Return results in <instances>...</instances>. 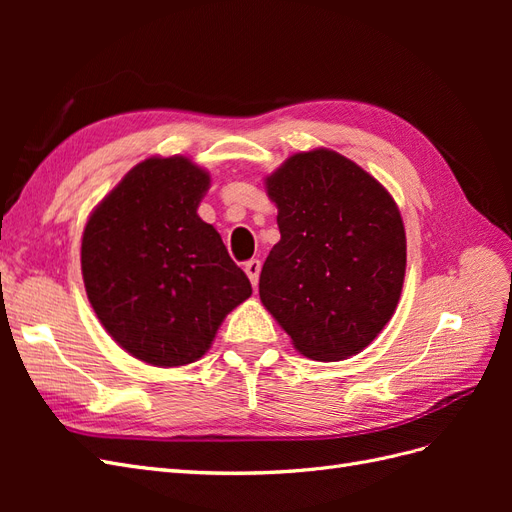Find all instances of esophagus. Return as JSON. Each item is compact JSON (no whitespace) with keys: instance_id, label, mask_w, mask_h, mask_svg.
<instances>
[{"instance_id":"34e87169","label":"esophagus","mask_w":512,"mask_h":512,"mask_svg":"<svg viewBox=\"0 0 512 512\" xmlns=\"http://www.w3.org/2000/svg\"><path fill=\"white\" fill-rule=\"evenodd\" d=\"M245 273H247V277H250V282H252V286L256 288L258 286V275H260V260L258 258H252V260H247L245 262Z\"/></svg>"}]
</instances>
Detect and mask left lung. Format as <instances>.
I'll return each mask as SVG.
<instances>
[{"mask_svg": "<svg viewBox=\"0 0 512 512\" xmlns=\"http://www.w3.org/2000/svg\"><path fill=\"white\" fill-rule=\"evenodd\" d=\"M282 239L260 271V301L314 361L361 352L391 320L406 275L393 196L329 149L294 153L271 177Z\"/></svg>", "mask_w": 512, "mask_h": 512, "instance_id": "1", "label": "left lung"}]
</instances>
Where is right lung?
<instances>
[{
    "mask_svg": "<svg viewBox=\"0 0 512 512\" xmlns=\"http://www.w3.org/2000/svg\"><path fill=\"white\" fill-rule=\"evenodd\" d=\"M209 181L188 158H149L83 232L87 299L108 335L149 365L198 361L226 314L252 294L220 232L196 213Z\"/></svg>",
    "mask_w": 512,
    "mask_h": 512,
    "instance_id": "1",
    "label": "right lung"
}]
</instances>
